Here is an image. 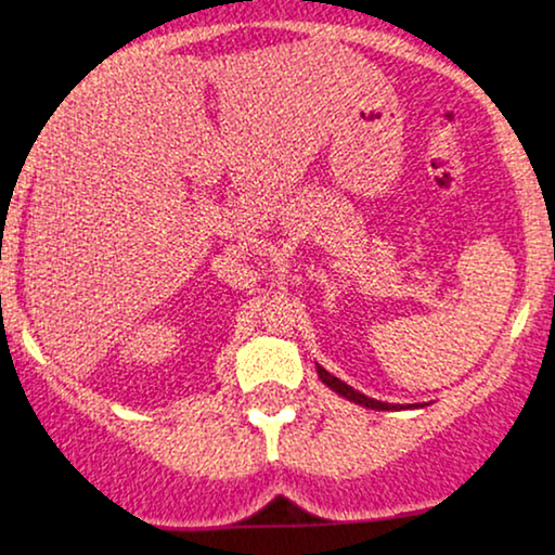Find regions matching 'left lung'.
I'll use <instances>...</instances> for the list:
<instances>
[{
    "instance_id": "1",
    "label": "left lung",
    "mask_w": 555,
    "mask_h": 555,
    "mask_svg": "<svg viewBox=\"0 0 555 555\" xmlns=\"http://www.w3.org/2000/svg\"><path fill=\"white\" fill-rule=\"evenodd\" d=\"M318 375H321V380L326 386H331L334 388L336 393H341L344 399H349V401H354V404H362V406H371V410H393V404H386V401H378V399H371V397H365V393H360V391H354L352 386H347L344 384V380H339L336 378V375H331L328 371H323L321 365H318Z\"/></svg>"
}]
</instances>
